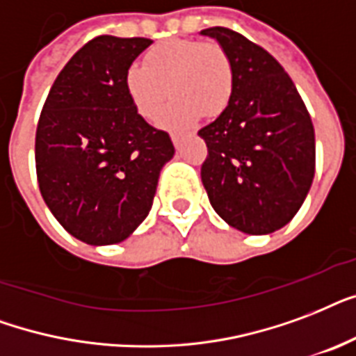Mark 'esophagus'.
Listing matches in <instances>:
<instances>
[{"instance_id": "esophagus-1", "label": "esophagus", "mask_w": 356, "mask_h": 356, "mask_svg": "<svg viewBox=\"0 0 356 356\" xmlns=\"http://www.w3.org/2000/svg\"><path fill=\"white\" fill-rule=\"evenodd\" d=\"M170 139H172V143H175V147H176V148H180V147H181V135L172 134V135H170Z\"/></svg>"}]
</instances>
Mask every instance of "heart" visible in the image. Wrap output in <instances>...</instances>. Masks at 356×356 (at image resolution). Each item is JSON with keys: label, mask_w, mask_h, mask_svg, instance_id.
Segmentation results:
<instances>
[{"label": "heart", "mask_w": 356, "mask_h": 356, "mask_svg": "<svg viewBox=\"0 0 356 356\" xmlns=\"http://www.w3.org/2000/svg\"><path fill=\"white\" fill-rule=\"evenodd\" d=\"M143 65L126 70V92L135 111L154 120L169 100H176L161 117L167 128H187L206 115L217 117L234 92L232 60L222 46L191 38H169L148 49Z\"/></svg>", "instance_id": "1"}]
</instances>
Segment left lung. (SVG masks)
<instances>
[{"mask_svg":"<svg viewBox=\"0 0 356 356\" xmlns=\"http://www.w3.org/2000/svg\"><path fill=\"white\" fill-rule=\"evenodd\" d=\"M200 33L221 44L234 70L230 104L198 131L208 147L204 189L230 227L271 234L293 219L312 186V118L269 51L228 27Z\"/></svg>","mask_w":356,"mask_h":356,"instance_id":"8db88e82","label":"left lung"}]
</instances>
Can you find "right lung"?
<instances>
[{"label":"right lung","instance_id":"obj_1","mask_svg":"<svg viewBox=\"0 0 356 356\" xmlns=\"http://www.w3.org/2000/svg\"><path fill=\"white\" fill-rule=\"evenodd\" d=\"M150 38L102 35L60 70L35 137L38 187L66 232L89 245L129 238L152 208L159 172L175 156L167 131L139 117L126 70Z\"/></svg>","mask_w":356,"mask_h":356}]
</instances>
